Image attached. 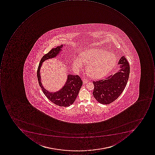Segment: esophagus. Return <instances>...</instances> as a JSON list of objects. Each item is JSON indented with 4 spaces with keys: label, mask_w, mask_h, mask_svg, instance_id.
<instances>
[{
    "label": "esophagus",
    "mask_w": 155,
    "mask_h": 155,
    "mask_svg": "<svg viewBox=\"0 0 155 155\" xmlns=\"http://www.w3.org/2000/svg\"><path fill=\"white\" fill-rule=\"evenodd\" d=\"M82 80H83V82L84 84H86V83H87L88 82V80L86 79V78H84V79H82Z\"/></svg>",
    "instance_id": "1"
}]
</instances>
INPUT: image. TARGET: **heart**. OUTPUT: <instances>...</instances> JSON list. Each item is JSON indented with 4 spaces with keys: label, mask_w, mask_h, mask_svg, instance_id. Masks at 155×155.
I'll use <instances>...</instances> for the list:
<instances>
[{
    "label": "heart",
    "mask_w": 155,
    "mask_h": 155,
    "mask_svg": "<svg viewBox=\"0 0 155 155\" xmlns=\"http://www.w3.org/2000/svg\"><path fill=\"white\" fill-rule=\"evenodd\" d=\"M74 60V66L77 69L82 68L83 62L88 63L87 71L94 78L105 76L112 69L117 62V57L112 53L99 48L87 50Z\"/></svg>",
    "instance_id": "b5f03b06"
}]
</instances>
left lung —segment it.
<instances>
[{
    "instance_id": "8db88e82",
    "label": "left lung",
    "mask_w": 155,
    "mask_h": 155,
    "mask_svg": "<svg viewBox=\"0 0 155 155\" xmlns=\"http://www.w3.org/2000/svg\"><path fill=\"white\" fill-rule=\"evenodd\" d=\"M118 64L121 65L120 69L114 75L93 81L94 85L93 96L102 104H109L113 102L125 88L130 75V65L124 56L120 59Z\"/></svg>"
}]
</instances>
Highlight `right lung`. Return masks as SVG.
I'll use <instances>...</instances> for the list:
<instances>
[{
  "label": "right lung",
  "mask_w": 155,
  "mask_h": 155,
  "mask_svg": "<svg viewBox=\"0 0 155 155\" xmlns=\"http://www.w3.org/2000/svg\"><path fill=\"white\" fill-rule=\"evenodd\" d=\"M63 45L58 46L50 51L48 54H45L40 61L38 68L37 75L38 84L43 93L51 102L56 105L61 107H68L75 101L80 89L82 85V81L79 75L68 74L67 82L61 90L54 93L50 92L44 88L41 81L40 69L43 62L48 59L56 57L61 50Z\"/></svg>",
  "instance_id": "obj_1"
}]
</instances>
